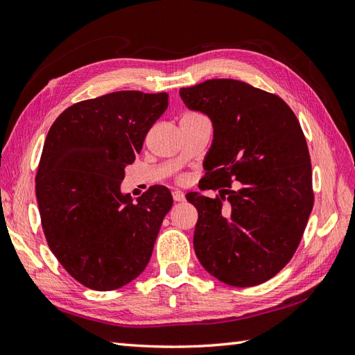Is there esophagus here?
I'll use <instances>...</instances> for the list:
<instances>
[{
  "label": "esophagus",
  "mask_w": 355,
  "mask_h": 355,
  "mask_svg": "<svg viewBox=\"0 0 355 355\" xmlns=\"http://www.w3.org/2000/svg\"><path fill=\"white\" fill-rule=\"evenodd\" d=\"M172 198H173V201H175V202H180V201L184 200V193L182 191H173L172 192Z\"/></svg>",
  "instance_id": "esophagus-1"
}]
</instances>
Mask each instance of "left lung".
<instances>
[{"instance_id": "obj_1", "label": "left lung", "mask_w": 355, "mask_h": 355, "mask_svg": "<svg viewBox=\"0 0 355 355\" xmlns=\"http://www.w3.org/2000/svg\"><path fill=\"white\" fill-rule=\"evenodd\" d=\"M180 97L212 122L202 166L206 189H220L216 198L186 195L198 210L195 254L218 281L259 285L293 258L313 210L302 128L281 97L235 79L182 88Z\"/></svg>"}]
</instances>
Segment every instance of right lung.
Returning a JSON list of instances; mask_svg holds the SVG:
<instances>
[{
  "instance_id": "add662e5",
  "label": "right lung",
  "mask_w": 355,
  "mask_h": 355,
  "mask_svg": "<svg viewBox=\"0 0 355 355\" xmlns=\"http://www.w3.org/2000/svg\"><path fill=\"white\" fill-rule=\"evenodd\" d=\"M166 108V93L116 92L71 105L47 134L36 173L44 235L88 288L117 290L150 259L172 195L153 186L134 202L120 184Z\"/></svg>"
}]
</instances>
